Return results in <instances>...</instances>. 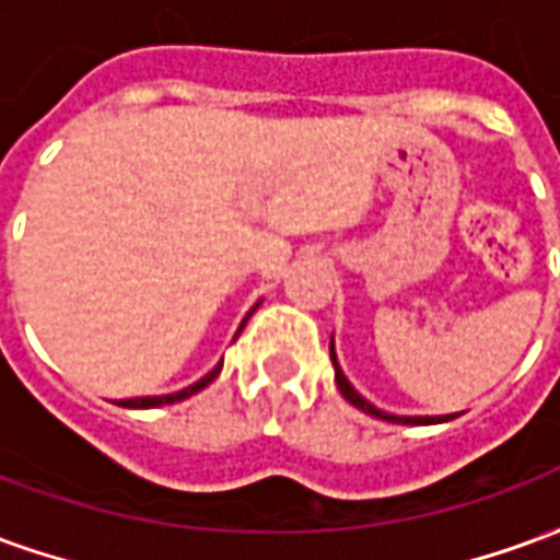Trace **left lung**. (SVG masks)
Returning <instances> with one entry per match:
<instances>
[{
    "label": "left lung",
    "instance_id": "1",
    "mask_svg": "<svg viewBox=\"0 0 560 560\" xmlns=\"http://www.w3.org/2000/svg\"><path fill=\"white\" fill-rule=\"evenodd\" d=\"M329 360H332V369H336V384H339L341 396L351 401L353 408H360L363 413H372V417H377V420L401 422V425H434V422H450L458 417V413H444V417H401V413L381 411V408H375V405L365 399V396H360V393L353 389L351 381L345 377V372H341V365H339V357H336V345H332V339H329Z\"/></svg>",
    "mask_w": 560,
    "mask_h": 560
}]
</instances>
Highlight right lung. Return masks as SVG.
<instances>
[{"label": "right lung", "mask_w": 560, "mask_h": 560, "mask_svg": "<svg viewBox=\"0 0 560 560\" xmlns=\"http://www.w3.org/2000/svg\"><path fill=\"white\" fill-rule=\"evenodd\" d=\"M255 308H257V305H255ZM255 308H252V312H255ZM252 312L245 315V320L252 317ZM245 320L240 324V329H236V336L243 332ZM236 336H233V339H236ZM219 372H221V363L215 365L212 372H207V375L200 377V381H195V384H188V387H183V389H176V393H167V396H140V399H119V405H122V408H138V411H143V408H161V405H173V401H183V399H188V396L200 393L203 387H209V384H212V381L219 377Z\"/></svg>", "instance_id": "right-lung-1"}]
</instances>
